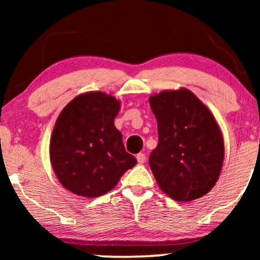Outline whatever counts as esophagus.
<instances>
[{
	"label": "esophagus",
	"mask_w": 260,
	"mask_h": 260,
	"mask_svg": "<svg viewBox=\"0 0 260 260\" xmlns=\"http://www.w3.org/2000/svg\"><path fill=\"white\" fill-rule=\"evenodd\" d=\"M136 158L140 165H143V163L145 162V154H143V152H140V154H137Z\"/></svg>",
	"instance_id": "34e87169"
}]
</instances>
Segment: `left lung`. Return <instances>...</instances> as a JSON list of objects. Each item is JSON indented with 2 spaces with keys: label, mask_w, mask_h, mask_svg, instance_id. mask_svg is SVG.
Here are the masks:
<instances>
[{
  "label": "left lung",
  "mask_w": 260,
  "mask_h": 260,
  "mask_svg": "<svg viewBox=\"0 0 260 260\" xmlns=\"http://www.w3.org/2000/svg\"><path fill=\"white\" fill-rule=\"evenodd\" d=\"M149 103L158 133L149 166L158 187L176 201L204 197L215 186L225 156L214 116L184 87L159 92Z\"/></svg>",
  "instance_id": "left-lung-1"
}]
</instances>
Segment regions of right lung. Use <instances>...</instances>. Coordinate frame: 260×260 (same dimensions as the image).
Wrapping results in <instances>:
<instances>
[{
	"label": "right lung",
	"instance_id": "add662e5",
	"mask_svg": "<svg viewBox=\"0 0 260 260\" xmlns=\"http://www.w3.org/2000/svg\"><path fill=\"white\" fill-rule=\"evenodd\" d=\"M119 109L120 102L115 97L95 91L77 95L60 112L49 156L59 182L71 193L101 197L137 163L126 152L113 122Z\"/></svg>",
	"mask_w": 260,
	"mask_h": 260
}]
</instances>
